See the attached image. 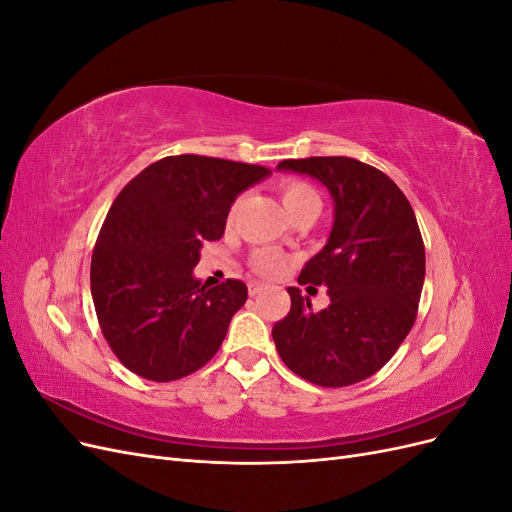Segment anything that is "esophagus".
Returning <instances> with one entry per match:
<instances>
[{
  "label": "esophagus",
  "instance_id": "1",
  "mask_svg": "<svg viewBox=\"0 0 512 512\" xmlns=\"http://www.w3.org/2000/svg\"><path fill=\"white\" fill-rule=\"evenodd\" d=\"M247 290H250V297H258V294L265 290V286H262V284H250V286H247Z\"/></svg>",
  "mask_w": 512,
  "mask_h": 512
}]
</instances>
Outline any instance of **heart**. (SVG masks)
<instances>
[{
    "label": "heart",
    "mask_w": 512,
    "mask_h": 512,
    "mask_svg": "<svg viewBox=\"0 0 512 512\" xmlns=\"http://www.w3.org/2000/svg\"><path fill=\"white\" fill-rule=\"evenodd\" d=\"M282 200H284L286 209L290 211V215H294L301 209H307V207L320 209V196H318L314 185H309L307 181H299V179H290V181L282 183ZM252 267L260 275L273 277V275L282 273L284 258L273 250H262V252L254 254Z\"/></svg>",
    "instance_id": "heart-1"
}]
</instances>
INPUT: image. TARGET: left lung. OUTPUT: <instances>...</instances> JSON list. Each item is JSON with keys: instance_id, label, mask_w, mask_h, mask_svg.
<instances>
[{"instance_id": "8db88e82", "label": "left lung", "mask_w": 512, "mask_h": 512, "mask_svg": "<svg viewBox=\"0 0 512 512\" xmlns=\"http://www.w3.org/2000/svg\"><path fill=\"white\" fill-rule=\"evenodd\" d=\"M277 170L318 179L335 211L327 245L299 275L301 286H327L331 303L312 312L290 286V312L273 327L275 348L309 382L356 384L386 365L416 320L425 245L414 211L393 179L354 158L284 160Z\"/></svg>"}]
</instances>
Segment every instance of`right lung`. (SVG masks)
<instances>
[{"label": "right lung", "mask_w": 512, "mask_h": 512, "mask_svg": "<svg viewBox=\"0 0 512 512\" xmlns=\"http://www.w3.org/2000/svg\"><path fill=\"white\" fill-rule=\"evenodd\" d=\"M269 175L185 153L153 162L115 198L91 256V297L108 346L136 376L179 380L220 350L247 286L207 288L194 267L203 243L224 235L237 196Z\"/></svg>", "instance_id": "obj_1"}]
</instances>
